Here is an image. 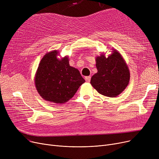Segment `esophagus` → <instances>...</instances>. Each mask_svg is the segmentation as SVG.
I'll use <instances>...</instances> for the list:
<instances>
[{"label":"esophagus","mask_w":159,"mask_h":159,"mask_svg":"<svg viewBox=\"0 0 159 159\" xmlns=\"http://www.w3.org/2000/svg\"><path fill=\"white\" fill-rule=\"evenodd\" d=\"M85 80L87 82H89L90 80H91V77L90 76H88V77H85Z\"/></svg>","instance_id":"1"}]
</instances>
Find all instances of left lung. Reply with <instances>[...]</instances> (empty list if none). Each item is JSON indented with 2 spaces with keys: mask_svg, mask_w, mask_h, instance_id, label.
<instances>
[{
  "mask_svg": "<svg viewBox=\"0 0 159 159\" xmlns=\"http://www.w3.org/2000/svg\"><path fill=\"white\" fill-rule=\"evenodd\" d=\"M97 73L91 79V84L102 95L116 97L129 84L130 73L120 53L113 49L107 58L104 55L96 57Z\"/></svg>",
  "mask_w": 159,
  "mask_h": 159,
  "instance_id": "1",
  "label": "left lung"
}]
</instances>
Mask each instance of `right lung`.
Here are the masks:
<instances>
[{
    "label": "right lung",
    "mask_w": 159,
    "mask_h": 159,
    "mask_svg": "<svg viewBox=\"0 0 159 159\" xmlns=\"http://www.w3.org/2000/svg\"><path fill=\"white\" fill-rule=\"evenodd\" d=\"M58 53L54 50L42 58L35 84L42 98L49 102L63 104L74 96L85 80L77 69L70 66L68 57L58 59Z\"/></svg>",
    "instance_id": "add662e5"
}]
</instances>
